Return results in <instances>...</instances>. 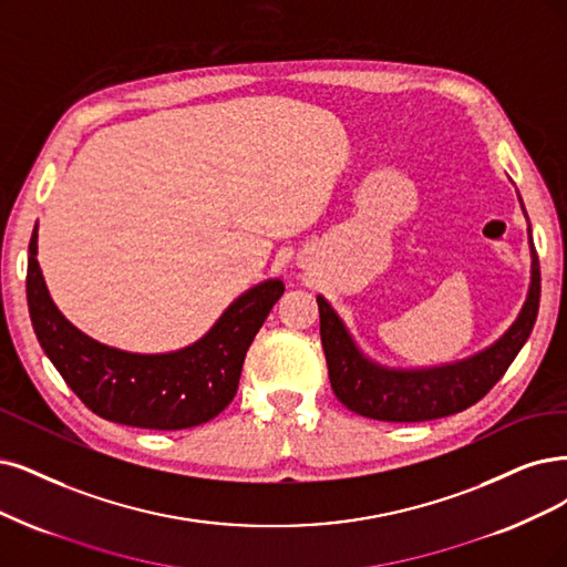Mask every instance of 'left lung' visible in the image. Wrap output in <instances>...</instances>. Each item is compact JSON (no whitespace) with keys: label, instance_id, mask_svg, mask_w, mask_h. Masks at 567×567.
Wrapping results in <instances>:
<instances>
[{"label":"left lung","instance_id":"1","mask_svg":"<svg viewBox=\"0 0 567 567\" xmlns=\"http://www.w3.org/2000/svg\"><path fill=\"white\" fill-rule=\"evenodd\" d=\"M533 249V282L528 301L512 329L474 358L425 371H394L369 362L352 343L348 329L331 306L318 297L320 337L329 381L339 402L364 417L385 423H423L460 413L486 396L505 375L528 341L539 308V259Z\"/></svg>","mask_w":567,"mask_h":567}]
</instances>
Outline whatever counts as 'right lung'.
Here are the masks:
<instances>
[{"label": "right lung", "mask_w": 567, "mask_h": 567, "mask_svg": "<svg viewBox=\"0 0 567 567\" xmlns=\"http://www.w3.org/2000/svg\"><path fill=\"white\" fill-rule=\"evenodd\" d=\"M28 251V306L47 358L93 413L144 430H186L219 415L236 396L251 341L285 291L280 280H268L230 303L198 343L133 354L89 339L62 318L39 270L37 226Z\"/></svg>", "instance_id": "obj_1"}]
</instances>
